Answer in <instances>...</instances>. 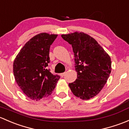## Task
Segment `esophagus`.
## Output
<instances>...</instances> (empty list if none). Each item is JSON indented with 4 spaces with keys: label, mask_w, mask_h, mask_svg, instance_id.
<instances>
[{
    "label": "esophagus",
    "mask_w": 129,
    "mask_h": 129,
    "mask_svg": "<svg viewBox=\"0 0 129 129\" xmlns=\"http://www.w3.org/2000/svg\"><path fill=\"white\" fill-rule=\"evenodd\" d=\"M65 74H66V72L63 73H61V74H60V76H61V77H63V76H64Z\"/></svg>",
    "instance_id": "1"
}]
</instances>
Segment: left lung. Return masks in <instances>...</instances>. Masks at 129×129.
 <instances>
[{"label":"left lung","instance_id":"1","mask_svg":"<svg viewBox=\"0 0 129 129\" xmlns=\"http://www.w3.org/2000/svg\"><path fill=\"white\" fill-rule=\"evenodd\" d=\"M61 37L71 45L74 55L77 79L69 83L71 91L83 100L94 98L109 77L111 58L95 40L84 33L74 32Z\"/></svg>","mask_w":129,"mask_h":129}]
</instances>
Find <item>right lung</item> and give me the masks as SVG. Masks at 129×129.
<instances>
[{
	"instance_id": "add662e5",
	"label": "right lung",
	"mask_w": 129,
	"mask_h": 129,
	"mask_svg": "<svg viewBox=\"0 0 129 129\" xmlns=\"http://www.w3.org/2000/svg\"><path fill=\"white\" fill-rule=\"evenodd\" d=\"M58 35L42 33L26 42L13 65L15 79L26 96L34 101L48 96L60 76L47 68L50 48Z\"/></svg>"
}]
</instances>
